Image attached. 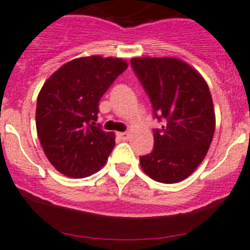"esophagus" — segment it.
<instances>
[{
  "instance_id": "34e87169",
  "label": "esophagus",
  "mask_w": 250,
  "mask_h": 250,
  "mask_svg": "<svg viewBox=\"0 0 250 250\" xmlns=\"http://www.w3.org/2000/svg\"><path fill=\"white\" fill-rule=\"evenodd\" d=\"M117 137L121 139V141H128V138H129V133L127 132L117 133Z\"/></svg>"
}]
</instances>
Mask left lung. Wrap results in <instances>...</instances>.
<instances>
[{"label":"left lung","instance_id":"8db88e82","mask_svg":"<svg viewBox=\"0 0 250 250\" xmlns=\"http://www.w3.org/2000/svg\"><path fill=\"white\" fill-rule=\"evenodd\" d=\"M132 67L146 88L162 129H154V149L139 158L153 180L175 184L190 176L206 157L216 127L207 83L178 58H133Z\"/></svg>","mask_w":250,"mask_h":250}]
</instances>
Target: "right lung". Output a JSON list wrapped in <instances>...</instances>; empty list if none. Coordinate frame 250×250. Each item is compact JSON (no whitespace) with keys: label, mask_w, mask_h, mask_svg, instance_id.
<instances>
[{"label":"right lung","mask_w":250,"mask_h":250,"mask_svg":"<svg viewBox=\"0 0 250 250\" xmlns=\"http://www.w3.org/2000/svg\"><path fill=\"white\" fill-rule=\"evenodd\" d=\"M128 67L122 58L91 55L60 66L37 99L36 125L50 164L69 178L83 179L106 164L114 133L96 125L99 102Z\"/></svg>","instance_id":"right-lung-1"}]
</instances>
